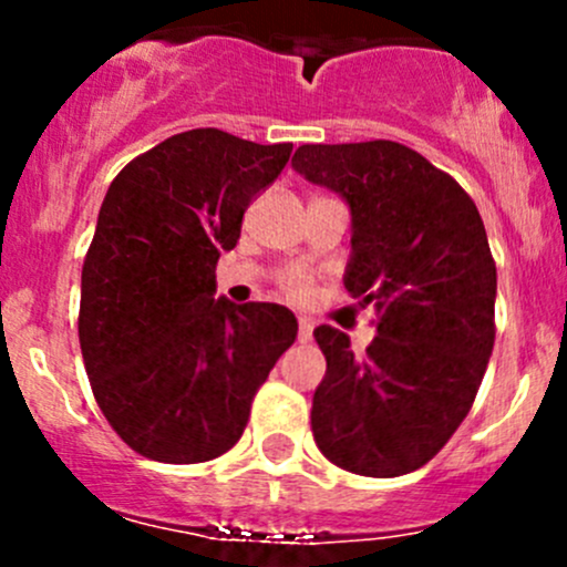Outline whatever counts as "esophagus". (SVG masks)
<instances>
[{"instance_id": "esophagus-1", "label": "esophagus", "mask_w": 567, "mask_h": 567, "mask_svg": "<svg viewBox=\"0 0 567 567\" xmlns=\"http://www.w3.org/2000/svg\"><path fill=\"white\" fill-rule=\"evenodd\" d=\"M312 340V323L307 318L299 320V342H310Z\"/></svg>"}]
</instances>
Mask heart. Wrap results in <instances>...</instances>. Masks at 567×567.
Listing matches in <instances>:
<instances>
[{"label":"heart","mask_w":567,"mask_h":567,"mask_svg":"<svg viewBox=\"0 0 567 567\" xmlns=\"http://www.w3.org/2000/svg\"><path fill=\"white\" fill-rule=\"evenodd\" d=\"M277 285L282 290V296H288L290 301H305L310 296V277L299 266H288L282 271H277Z\"/></svg>","instance_id":"1"}]
</instances>
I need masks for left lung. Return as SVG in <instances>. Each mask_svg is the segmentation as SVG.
<instances>
[{"label": "left lung", "instance_id": "1", "mask_svg": "<svg viewBox=\"0 0 567 567\" xmlns=\"http://www.w3.org/2000/svg\"><path fill=\"white\" fill-rule=\"evenodd\" d=\"M293 167L351 205L346 290L379 318L364 357L318 326L312 436L334 466L398 477L466 420L494 348L496 262L461 183L392 140L301 145Z\"/></svg>", "mask_w": 567, "mask_h": 567}]
</instances>
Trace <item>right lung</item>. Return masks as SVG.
I'll return each instance as SVG.
<instances>
[{"label": "right lung", "instance_id": "obj_1", "mask_svg": "<svg viewBox=\"0 0 567 567\" xmlns=\"http://www.w3.org/2000/svg\"><path fill=\"white\" fill-rule=\"evenodd\" d=\"M290 151L192 128L136 156L109 186L82 268L79 346L95 403L145 458L227 453L293 346L288 307L214 299L219 255L236 247L244 210Z\"/></svg>", "mask_w": 567, "mask_h": 567}]
</instances>
